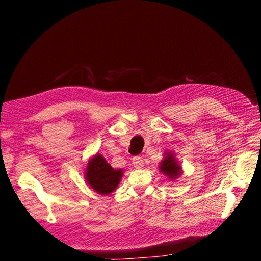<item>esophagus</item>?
<instances>
[{"label":"esophagus","mask_w":261,"mask_h":261,"mask_svg":"<svg viewBox=\"0 0 261 261\" xmlns=\"http://www.w3.org/2000/svg\"><path fill=\"white\" fill-rule=\"evenodd\" d=\"M133 164L134 167H135V169H141L144 167V160L143 158L140 156H134L133 158Z\"/></svg>","instance_id":"1"}]
</instances>
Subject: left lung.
<instances>
[{"label": "left lung", "mask_w": 261, "mask_h": 261, "mask_svg": "<svg viewBox=\"0 0 261 261\" xmlns=\"http://www.w3.org/2000/svg\"><path fill=\"white\" fill-rule=\"evenodd\" d=\"M159 171L170 180H175L181 175V173H183L181 165L178 163L175 154L172 151L164 152V159L161 161L159 165Z\"/></svg>", "instance_id": "obj_1"}]
</instances>
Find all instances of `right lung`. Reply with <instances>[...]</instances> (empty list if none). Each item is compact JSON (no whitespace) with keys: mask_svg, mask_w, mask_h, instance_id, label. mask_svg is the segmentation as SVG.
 Wrapping results in <instances>:
<instances>
[{"mask_svg":"<svg viewBox=\"0 0 261 261\" xmlns=\"http://www.w3.org/2000/svg\"><path fill=\"white\" fill-rule=\"evenodd\" d=\"M123 177L122 169H113L101 154L91 156L87 163L85 178L87 184L100 195H110L114 192Z\"/></svg>","mask_w":261,"mask_h":261,"instance_id":"1","label":"right lung"}]
</instances>
